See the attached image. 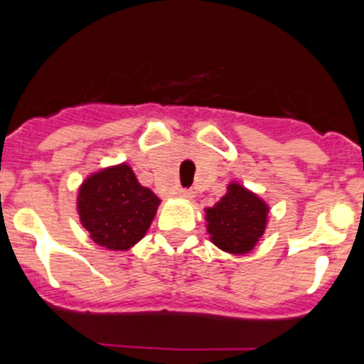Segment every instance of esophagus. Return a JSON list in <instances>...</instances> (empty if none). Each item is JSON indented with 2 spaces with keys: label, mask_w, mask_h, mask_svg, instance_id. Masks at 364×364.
<instances>
[{
  "label": "esophagus",
  "mask_w": 364,
  "mask_h": 364,
  "mask_svg": "<svg viewBox=\"0 0 364 364\" xmlns=\"http://www.w3.org/2000/svg\"><path fill=\"white\" fill-rule=\"evenodd\" d=\"M176 196H178L179 199H185V200H192L193 199L192 190H178V193H176Z\"/></svg>",
  "instance_id": "34e87169"
}]
</instances>
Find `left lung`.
Returning <instances> with one entry per match:
<instances>
[{
	"mask_svg": "<svg viewBox=\"0 0 364 364\" xmlns=\"http://www.w3.org/2000/svg\"><path fill=\"white\" fill-rule=\"evenodd\" d=\"M205 230L220 250L250 253L266 232L269 205L241 183H229L227 193L213 208H205Z\"/></svg>",
	"mask_w": 364,
	"mask_h": 364,
	"instance_id": "left-lung-1",
	"label": "left lung"
}]
</instances>
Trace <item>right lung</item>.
Listing matches in <instances>:
<instances>
[{"instance_id": "add662e5", "label": "right lung", "mask_w": 364, "mask_h": 364, "mask_svg": "<svg viewBox=\"0 0 364 364\" xmlns=\"http://www.w3.org/2000/svg\"><path fill=\"white\" fill-rule=\"evenodd\" d=\"M160 199L137 181L128 164L111 165L87 176L77 193L80 225L100 247L130 250L148 232Z\"/></svg>"}]
</instances>
